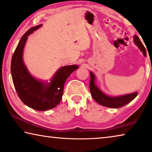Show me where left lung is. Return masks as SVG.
Instances as JSON below:
<instances>
[{"label": "left lung", "mask_w": 152, "mask_h": 152, "mask_svg": "<svg viewBox=\"0 0 152 152\" xmlns=\"http://www.w3.org/2000/svg\"><path fill=\"white\" fill-rule=\"evenodd\" d=\"M134 42L139 47V48L141 50L142 53H143L144 56H146V50L138 36H134ZM90 76L91 80L89 83V89L91 94L93 98L100 105L109 108H120L126 105L127 104H128L130 102L133 100L137 96V92L117 97L108 96L107 95L104 94L96 85V84H95L96 76H95L94 73L90 72Z\"/></svg>", "instance_id": "left-lung-1"}]
</instances>
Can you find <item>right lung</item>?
<instances>
[{"mask_svg":"<svg viewBox=\"0 0 152 152\" xmlns=\"http://www.w3.org/2000/svg\"><path fill=\"white\" fill-rule=\"evenodd\" d=\"M41 26L42 24L32 27L22 37L11 58V72L13 85L22 102L34 110L44 111L59 104L65 81L78 66L73 65L61 67L50 83L37 80L31 76L23 61V50L28 36Z\"/></svg>","mask_w":152,"mask_h":152,"instance_id":"add662e5","label":"right lung"}]
</instances>
